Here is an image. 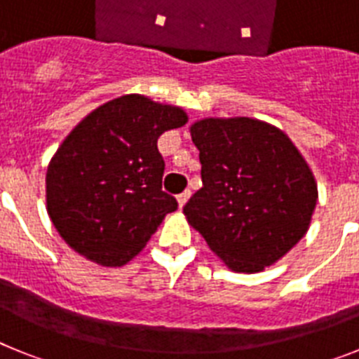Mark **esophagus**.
I'll return each instance as SVG.
<instances>
[{
  "label": "esophagus",
  "mask_w": 359,
  "mask_h": 359,
  "mask_svg": "<svg viewBox=\"0 0 359 359\" xmlns=\"http://www.w3.org/2000/svg\"><path fill=\"white\" fill-rule=\"evenodd\" d=\"M190 198V190H185V192H182V194L177 196V203H180V207H185V203L189 201Z\"/></svg>",
  "instance_id": "34e87169"
}]
</instances>
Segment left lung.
<instances>
[{
    "mask_svg": "<svg viewBox=\"0 0 359 359\" xmlns=\"http://www.w3.org/2000/svg\"><path fill=\"white\" fill-rule=\"evenodd\" d=\"M203 187L183 212L233 271L253 273L306 236L318 190L280 129L246 118H205L190 128Z\"/></svg>",
    "mask_w": 359,
    "mask_h": 359,
    "instance_id": "obj_1",
    "label": "left lung"
}]
</instances>
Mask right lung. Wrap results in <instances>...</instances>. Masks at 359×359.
Returning <instances> with one entry per match:
<instances>
[{
	"label": "right lung",
	"mask_w": 359,
	"mask_h": 359,
	"mask_svg": "<svg viewBox=\"0 0 359 359\" xmlns=\"http://www.w3.org/2000/svg\"><path fill=\"white\" fill-rule=\"evenodd\" d=\"M187 123L183 109L123 95L86 116L46 172L48 215L59 236L102 266H122L177 208L161 190L158 138Z\"/></svg>",
	"instance_id": "right-lung-1"
}]
</instances>
